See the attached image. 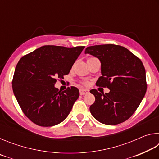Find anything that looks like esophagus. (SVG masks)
<instances>
[{"instance_id":"obj_1","label":"esophagus","mask_w":159,"mask_h":159,"mask_svg":"<svg viewBox=\"0 0 159 159\" xmlns=\"http://www.w3.org/2000/svg\"><path fill=\"white\" fill-rule=\"evenodd\" d=\"M79 92H80V95H86V94L89 93V90H85V89H80Z\"/></svg>"}]
</instances>
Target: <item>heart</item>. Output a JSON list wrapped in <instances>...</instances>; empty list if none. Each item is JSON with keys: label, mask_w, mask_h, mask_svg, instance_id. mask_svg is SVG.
<instances>
[{"label": "heart", "mask_w": 159, "mask_h": 159, "mask_svg": "<svg viewBox=\"0 0 159 159\" xmlns=\"http://www.w3.org/2000/svg\"><path fill=\"white\" fill-rule=\"evenodd\" d=\"M83 84H84V85H87V84H88L87 82H83Z\"/></svg>", "instance_id": "obj_1"}]
</instances>
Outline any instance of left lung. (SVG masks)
Here are the masks:
<instances>
[{
    "instance_id": "obj_1",
    "label": "left lung",
    "mask_w": 159,
    "mask_h": 159,
    "mask_svg": "<svg viewBox=\"0 0 159 159\" xmlns=\"http://www.w3.org/2000/svg\"><path fill=\"white\" fill-rule=\"evenodd\" d=\"M85 52L101 61L102 76L96 85L110 90L105 94L95 89L90 91L95 98L90 113L106 125L125 121L138 108L147 91L146 71L140 59L127 48L114 44L90 46Z\"/></svg>"
}]
</instances>
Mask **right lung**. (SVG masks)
<instances>
[{
    "label": "right lung",
    "instance_id": "add662e5",
    "mask_svg": "<svg viewBox=\"0 0 159 159\" xmlns=\"http://www.w3.org/2000/svg\"><path fill=\"white\" fill-rule=\"evenodd\" d=\"M84 48L44 45L18 61L12 81L13 93L21 111L35 124L50 127L68 116L79 90L71 86L61 92L54 85L69 73Z\"/></svg>",
    "mask_w": 159,
    "mask_h": 159
}]
</instances>
